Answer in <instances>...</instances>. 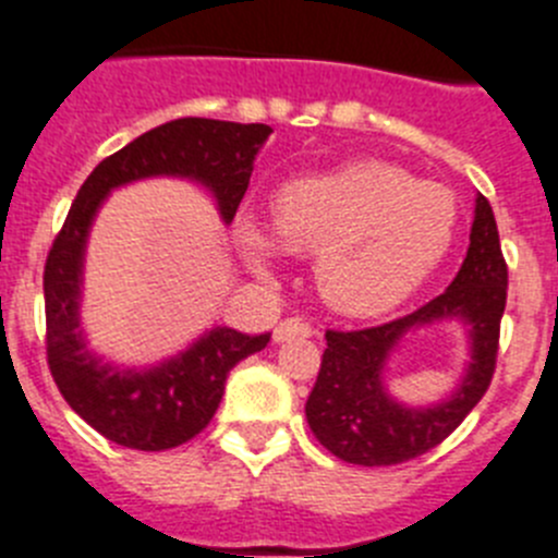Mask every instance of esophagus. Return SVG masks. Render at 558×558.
Masks as SVG:
<instances>
[{
	"label": "esophagus",
	"mask_w": 558,
	"mask_h": 558,
	"mask_svg": "<svg viewBox=\"0 0 558 558\" xmlns=\"http://www.w3.org/2000/svg\"><path fill=\"white\" fill-rule=\"evenodd\" d=\"M311 333H314V330H311L308 323H303V319H298V316H291V319H283V323L272 330V339L275 341L308 339Z\"/></svg>",
	"instance_id": "esophagus-1"
}]
</instances>
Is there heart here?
Segmentation results:
<instances>
[{
  "mask_svg": "<svg viewBox=\"0 0 558 558\" xmlns=\"http://www.w3.org/2000/svg\"><path fill=\"white\" fill-rule=\"evenodd\" d=\"M456 197L386 160H355L280 189L275 230L235 222L250 267L272 275L286 253L316 258L319 298L341 316L369 319L398 308L439 267L456 235Z\"/></svg>",
  "mask_w": 558,
  "mask_h": 558,
  "instance_id": "obj_1",
  "label": "heart"
}]
</instances>
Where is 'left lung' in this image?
<instances>
[{
	"mask_svg": "<svg viewBox=\"0 0 558 558\" xmlns=\"http://www.w3.org/2000/svg\"><path fill=\"white\" fill-rule=\"evenodd\" d=\"M506 289L509 269L500 253L498 225L489 199L478 194L466 258L439 298L375 328L325 333L328 348L305 403V416L319 445L348 464L391 466L428 453L448 439L492 384ZM439 318H461L468 325L474 344L468 375L441 404L428 410L398 404L383 386L385 361L409 329Z\"/></svg>",
	"mask_w": 558,
	"mask_h": 558,
	"instance_id": "left-lung-1",
	"label": "left lung"
}]
</instances>
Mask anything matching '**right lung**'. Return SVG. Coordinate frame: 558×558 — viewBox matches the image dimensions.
<instances>
[{"instance_id":"add662e5","label":"right lung","mask_w":558,"mask_h":558,"mask_svg":"<svg viewBox=\"0 0 558 558\" xmlns=\"http://www.w3.org/2000/svg\"><path fill=\"white\" fill-rule=\"evenodd\" d=\"M269 133V124L174 119L108 155L80 185L44 267L47 361L63 400L105 439L133 450H169L194 439L217 414L230 369L267 348L272 333L214 328L149 369H122L97 359L80 330V286L99 205L110 189L167 174L203 183L217 197L225 222H233Z\"/></svg>"}]
</instances>
